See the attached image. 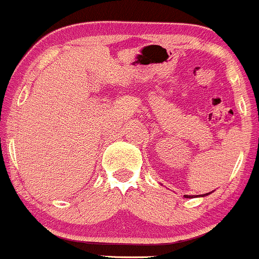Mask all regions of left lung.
<instances>
[{"instance_id":"obj_1","label":"left lung","mask_w":259,"mask_h":259,"mask_svg":"<svg viewBox=\"0 0 259 259\" xmlns=\"http://www.w3.org/2000/svg\"><path fill=\"white\" fill-rule=\"evenodd\" d=\"M211 193H212V191H211ZM211 193H207V194H204V195H197V197H200V196H206V195H210ZM195 196V195H184V197H186V199H193V197Z\"/></svg>"}]
</instances>
